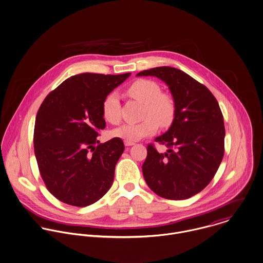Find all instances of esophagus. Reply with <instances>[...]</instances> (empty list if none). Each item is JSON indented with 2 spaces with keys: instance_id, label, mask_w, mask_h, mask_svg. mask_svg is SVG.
I'll use <instances>...</instances> for the list:
<instances>
[{
  "instance_id": "obj_1",
  "label": "esophagus",
  "mask_w": 263,
  "mask_h": 263,
  "mask_svg": "<svg viewBox=\"0 0 263 263\" xmlns=\"http://www.w3.org/2000/svg\"><path fill=\"white\" fill-rule=\"evenodd\" d=\"M135 144V142H132V141H125V145L126 146H132Z\"/></svg>"
}]
</instances>
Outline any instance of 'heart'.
Returning <instances> with one entry per match:
<instances>
[{"mask_svg":"<svg viewBox=\"0 0 263 263\" xmlns=\"http://www.w3.org/2000/svg\"><path fill=\"white\" fill-rule=\"evenodd\" d=\"M126 92L143 104L142 118L144 120L118 127L112 131L114 137L134 142L154 134L158 125L168 127L174 122L176 113L175 99L171 93L161 91L158 83L148 79H139L127 87ZM102 113L107 122L113 125L120 123L121 105L115 92H111L104 98Z\"/></svg>","mask_w":263,"mask_h":263,"instance_id":"heart-1","label":"heart"}]
</instances>
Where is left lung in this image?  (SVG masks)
Masks as SVG:
<instances>
[{
  "label": "left lung",
  "instance_id": "8db88e82",
  "mask_svg": "<svg viewBox=\"0 0 263 263\" xmlns=\"http://www.w3.org/2000/svg\"><path fill=\"white\" fill-rule=\"evenodd\" d=\"M156 77L168 86L176 104L175 120L155 138L168 150L147 146L142 165L147 185L167 200H185L210 183L224 156L225 126L219 104L210 89L180 69L154 67L137 73Z\"/></svg>",
  "mask_w": 263,
  "mask_h": 263
}]
</instances>
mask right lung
I'll return each instance as SVG.
<instances>
[{
    "instance_id": "1",
    "label": "right lung",
    "mask_w": 263,
    "mask_h": 263,
    "mask_svg": "<svg viewBox=\"0 0 263 263\" xmlns=\"http://www.w3.org/2000/svg\"><path fill=\"white\" fill-rule=\"evenodd\" d=\"M130 74H77L42 102L35 120L34 152L47 190L62 203L87 206L110 190L125 146L118 137L95 146L106 127L102 103Z\"/></svg>"
}]
</instances>
